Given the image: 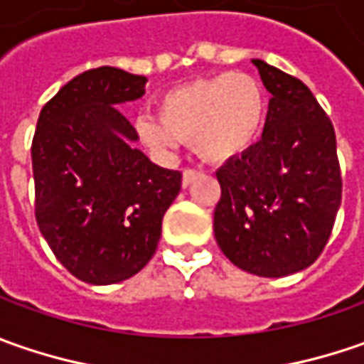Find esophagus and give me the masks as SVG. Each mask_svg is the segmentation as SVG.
I'll return each mask as SVG.
<instances>
[{
  "label": "esophagus",
  "mask_w": 364,
  "mask_h": 364,
  "mask_svg": "<svg viewBox=\"0 0 364 364\" xmlns=\"http://www.w3.org/2000/svg\"><path fill=\"white\" fill-rule=\"evenodd\" d=\"M198 176V170H192V168H186L184 172H182V186L186 188L190 186L192 182H194V178Z\"/></svg>",
  "instance_id": "esophagus-1"
}]
</instances>
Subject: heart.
<instances>
[{"instance_id": "b5f03b06", "label": "heart", "mask_w": 364, "mask_h": 364, "mask_svg": "<svg viewBox=\"0 0 364 364\" xmlns=\"http://www.w3.org/2000/svg\"><path fill=\"white\" fill-rule=\"evenodd\" d=\"M158 117L144 115L135 127L144 144L170 154L190 141L206 161L232 160L257 141L265 99L257 80L243 73H223L168 91Z\"/></svg>"}]
</instances>
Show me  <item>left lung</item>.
Here are the masks:
<instances>
[{"label":"left lung","instance_id":"obj_1","mask_svg":"<svg viewBox=\"0 0 364 364\" xmlns=\"http://www.w3.org/2000/svg\"><path fill=\"white\" fill-rule=\"evenodd\" d=\"M272 92L263 135L217 172L215 237L237 267L284 277L312 265L343 200L336 133L300 78L253 60Z\"/></svg>","mask_w":364,"mask_h":364}]
</instances>
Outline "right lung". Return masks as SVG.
I'll return each instance as SVG.
<instances>
[{
	"mask_svg": "<svg viewBox=\"0 0 364 364\" xmlns=\"http://www.w3.org/2000/svg\"><path fill=\"white\" fill-rule=\"evenodd\" d=\"M146 80L115 66L78 75L42 107L32 139L38 229L64 267L95 286L146 267L182 186L178 170L129 146L137 132L115 107L139 99Z\"/></svg>",
	"mask_w": 364,
	"mask_h": 364,
	"instance_id": "obj_1",
	"label": "right lung"
}]
</instances>
